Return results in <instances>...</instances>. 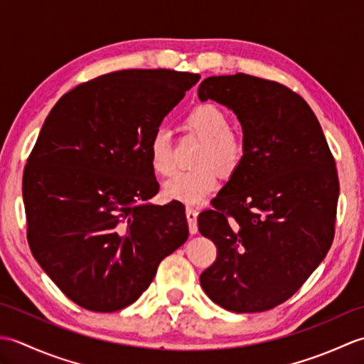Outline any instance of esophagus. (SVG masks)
<instances>
[{
	"label": "esophagus",
	"mask_w": 364,
	"mask_h": 364,
	"mask_svg": "<svg viewBox=\"0 0 364 364\" xmlns=\"http://www.w3.org/2000/svg\"><path fill=\"white\" fill-rule=\"evenodd\" d=\"M186 218H188V222H189V231H191V235H197V233H198V227H197L198 213L194 210V208L188 206V208H186Z\"/></svg>",
	"instance_id": "34e87169"
}]
</instances>
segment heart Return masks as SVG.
I'll list each match as a JSON object with an SVG mask.
<instances>
[{
  "label": "heart",
  "mask_w": 364,
  "mask_h": 364,
  "mask_svg": "<svg viewBox=\"0 0 364 364\" xmlns=\"http://www.w3.org/2000/svg\"><path fill=\"white\" fill-rule=\"evenodd\" d=\"M186 125L203 141L197 156L200 167L173 173L164 181L162 194L168 200L184 205H198L219 186V176L213 168L215 166L223 175L233 173L241 166L245 145L241 136L230 129V119L225 111L215 105L196 106L188 114ZM149 156L154 172L159 175L172 173L175 164L167 129L158 128L154 131L149 144Z\"/></svg>",
  "instance_id": "heart-1"
}]
</instances>
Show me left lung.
Wrapping results in <instances>:
<instances>
[{
  "label": "left lung",
  "instance_id": "left-lung-1",
  "mask_svg": "<svg viewBox=\"0 0 364 364\" xmlns=\"http://www.w3.org/2000/svg\"><path fill=\"white\" fill-rule=\"evenodd\" d=\"M198 98L233 111L245 145L214 210L198 215V231L218 247L200 284L228 311H266L300 289L333 242L335 159L311 107L282 84L210 76Z\"/></svg>",
  "mask_w": 364,
  "mask_h": 364
}]
</instances>
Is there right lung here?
<instances>
[{
    "label": "right lung",
    "instance_id": "1",
    "mask_svg": "<svg viewBox=\"0 0 364 364\" xmlns=\"http://www.w3.org/2000/svg\"><path fill=\"white\" fill-rule=\"evenodd\" d=\"M200 75L120 70L80 84L54 105L23 173L28 242L75 304L122 310L159 262L188 241L184 206L158 194L149 144Z\"/></svg>",
    "mask_w": 364,
    "mask_h": 364
}]
</instances>
